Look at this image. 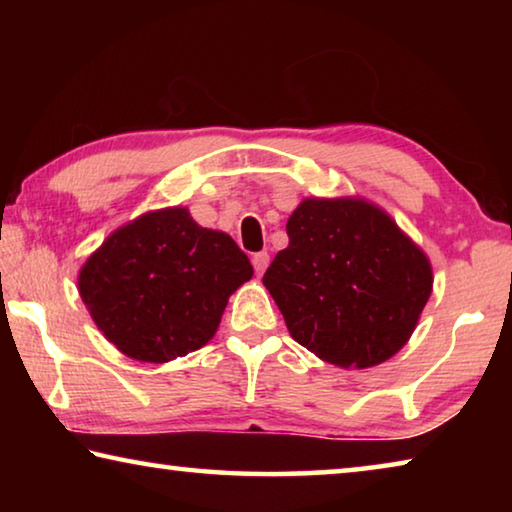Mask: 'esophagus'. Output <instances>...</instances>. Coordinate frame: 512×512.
<instances>
[{
    "instance_id": "1",
    "label": "esophagus",
    "mask_w": 512,
    "mask_h": 512,
    "mask_svg": "<svg viewBox=\"0 0 512 512\" xmlns=\"http://www.w3.org/2000/svg\"><path fill=\"white\" fill-rule=\"evenodd\" d=\"M268 262H271V257H268V253H255L253 255V266H255V273L262 275L266 271Z\"/></svg>"
}]
</instances>
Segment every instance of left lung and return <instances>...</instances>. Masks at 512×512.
<instances>
[{"mask_svg": "<svg viewBox=\"0 0 512 512\" xmlns=\"http://www.w3.org/2000/svg\"><path fill=\"white\" fill-rule=\"evenodd\" d=\"M262 282L293 339L327 363L370 368L413 334L431 296L427 255L363 198H305Z\"/></svg>", "mask_w": 512, "mask_h": 512, "instance_id": "8db88e82", "label": "left lung"}]
</instances>
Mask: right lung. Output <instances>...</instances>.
Here are the masks:
<instances>
[{"label": "right lung", "instance_id": "right-lung-1", "mask_svg": "<svg viewBox=\"0 0 512 512\" xmlns=\"http://www.w3.org/2000/svg\"><path fill=\"white\" fill-rule=\"evenodd\" d=\"M253 277L230 235L201 228L187 207L146 212L94 250L79 293L126 357L167 363L212 339L228 298Z\"/></svg>", "mask_w": 512, "mask_h": 512}]
</instances>
